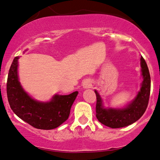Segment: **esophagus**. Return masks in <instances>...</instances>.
I'll return each instance as SVG.
<instances>
[{
	"mask_svg": "<svg viewBox=\"0 0 160 160\" xmlns=\"http://www.w3.org/2000/svg\"><path fill=\"white\" fill-rule=\"evenodd\" d=\"M83 88H89L91 87V81L88 80H86L84 81V82H83Z\"/></svg>",
	"mask_w": 160,
	"mask_h": 160,
	"instance_id": "obj_1",
	"label": "esophagus"
}]
</instances>
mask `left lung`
Returning <instances> with one entry per match:
<instances>
[{
  "label": "left lung",
  "mask_w": 160,
  "mask_h": 160,
  "mask_svg": "<svg viewBox=\"0 0 160 160\" xmlns=\"http://www.w3.org/2000/svg\"><path fill=\"white\" fill-rule=\"evenodd\" d=\"M141 64L143 78L141 91L138 92L133 102L125 109H104L99 94L95 91L96 96V116L103 125L112 128L125 127L136 122L144 114L149 100L151 78L147 64L143 57H141Z\"/></svg>",
  "instance_id": "obj_1"
}]
</instances>
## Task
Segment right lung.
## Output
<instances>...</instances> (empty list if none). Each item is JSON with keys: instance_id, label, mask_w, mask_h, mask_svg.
I'll return each instance as SVG.
<instances>
[{"instance_id": "obj_1", "label": "right lung", "mask_w": 160, "mask_h": 160, "mask_svg": "<svg viewBox=\"0 0 160 160\" xmlns=\"http://www.w3.org/2000/svg\"><path fill=\"white\" fill-rule=\"evenodd\" d=\"M18 59V57L13 58L6 83V93L11 109L22 120L38 129L51 130L58 127L68 119L71 107L78 92L67 96L56 95L48 103L36 102L20 85L17 75Z\"/></svg>"}]
</instances>
